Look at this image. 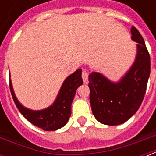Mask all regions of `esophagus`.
<instances>
[{"instance_id": "esophagus-1", "label": "esophagus", "mask_w": 156, "mask_h": 156, "mask_svg": "<svg viewBox=\"0 0 156 156\" xmlns=\"http://www.w3.org/2000/svg\"><path fill=\"white\" fill-rule=\"evenodd\" d=\"M82 78H83V82H84L85 83H88V73L86 69H83V73H82Z\"/></svg>"}]
</instances>
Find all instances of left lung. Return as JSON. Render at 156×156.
Instances as JSON below:
<instances>
[{
    "instance_id": "1",
    "label": "left lung",
    "mask_w": 156,
    "mask_h": 156,
    "mask_svg": "<svg viewBox=\"0 0 156 156\" xmlns=\"http://www.w3.org/2000/svg\"><path fill=\"white\" fill-rule=\"evenodd\" d=\"M132 39L138 42L134 64L118 83L94 72L88 76L89 98L96 119L107 125L124 123L136 113L144 99L151 73V58L141 34L134 26Z\"/></svg>"
}]
</instances>
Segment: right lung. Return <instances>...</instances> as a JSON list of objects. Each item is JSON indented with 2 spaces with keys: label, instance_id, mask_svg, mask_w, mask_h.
<instances>
[{
  "label": "right lung",
  "instance_id": "1",
  "mask_svg": "<svg viewBox=\"0 0 156 156\" xmlns=\"http://www.w3.org/2000/svg\"><path fill=\"white\" fill-rule=\"evenodd\" d=\"M82 69H78L68 76L62 85L54 104L43 110H30L23 107L16 99L10 82V90L12 98L20 113L27 120L41 129L53 131L63 127L71 116V105L77 88L83 84Z\"/></svg>",
  "mask_w": 156,
  "mask_h": 156
}]
</instances>
